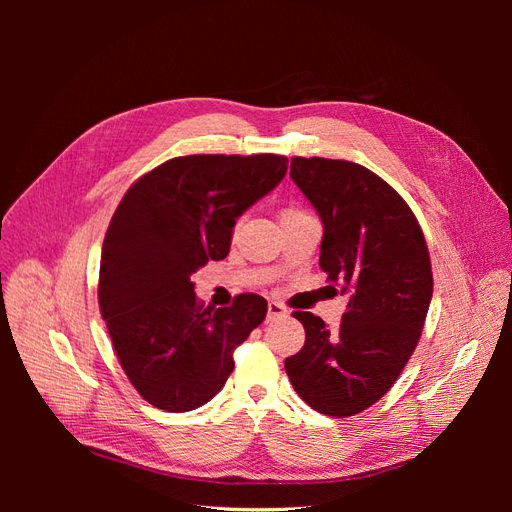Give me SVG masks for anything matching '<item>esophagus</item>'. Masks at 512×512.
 Returning a JSON list of instances; mask_svg holds the SVG:
<instances>
[{"label": "esophagus", "instance_id": "34e87169", "mask_svg": "<svg viewBox=\"0 0 512 512\" xmlns=\"http://www.w3.org/2000/svg\"><path fill=\"white\" fill-rule=\"evenodd\" d=\"M286 316V307L277 301H269L267 305V318L269 320H277V318H284Z\"/></svg>", "mask_w": 512, "mask_h": 512}]
</instances>
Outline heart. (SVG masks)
<instances>
[{
  "instance_id": "1",
  "label": "heart",
  "mask_w": 512,
  "mask_h": 512,
  "mask_svg": "<svg viewBox=\"0 0 512 512\" xmlns=\"http://www.w3.org/2000/svg\"><path fill=\"white\" fill-rule=\"evenodd\" d=\"M292 213H301V211H292V209H288V211H284V215H292Z\"/></svg>"
}]
</instances>
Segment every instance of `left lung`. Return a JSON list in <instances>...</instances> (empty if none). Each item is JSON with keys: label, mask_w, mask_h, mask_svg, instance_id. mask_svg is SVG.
<instances>
[{"label": "left lung", "mask_w": 512, "mask_h": 512, "mask_svg": "<svg viewBox=\"0 0 512 512\" xmlns=\"http://www.w3.org/2000/svg\"><path fill=\"white\" fill-rule=\"evenodd\" d=\"M290 177L320 215V267L348 307L337 331L294 312L305 346L284 367L309 408L352 416L391 389L421 339L433 292L429 250L406 200L369 168L292 158Z\"/></svg>", "instance_id": "obj_1"}]
</instances>
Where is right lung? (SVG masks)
Masks as SVG:
<instances>
[{
  "label": "right lung",
  "mask_w": 512,
  "mask_h": 512,
  "mask_svg": "<svg viewBox=\"0 0 512 512\" xmlns=\"http://www.w3.org/2000/svg\"><path fill=\"white\" fill-rule=\"evenodd\" d=\"M288 158L183 156L132 183L108 224L98 303L117 359L145 401L190 412L220 393L232 352L267 316L245 292L230 307L196 299L192 273L228 256L237 218L286 175Z\"/></svg>",
  "instance_id": "1"
}]
</instances>
